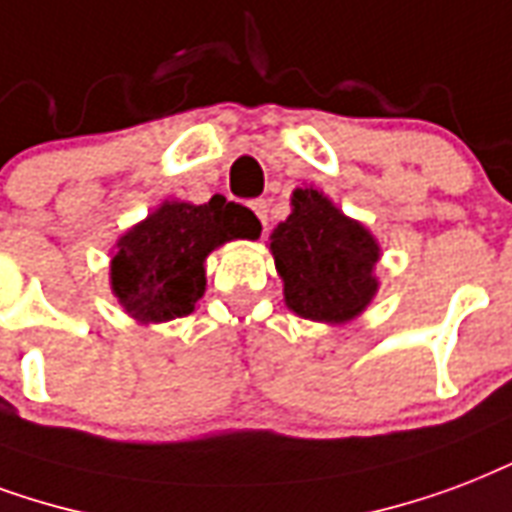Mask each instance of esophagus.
Here are the masks:
<instances>
[{
  "mask_svg": "<svg viewBox=\"0 0 512 512\" xmlns=\"http://www.w3.org/2000/svg\"><path fill=\"white\" fill-rule=\"evenodd\" d=\"M252 209H255V214L260 217V222H263L265 228V225H268V201H263V198H260V201H252Z\"/></svg>",
  "mask_w": 512,
  "mask_h": 512,
  "instance_id": "1",
  "label": "esophagus"
}]
</instances>
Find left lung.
Wrapping results in <instances>:
<instances>
[{"instance_id": "8db88e82", "label": "left lung", "mask_w": 512, "mask_h": 512, "mask_svg": "<svg viewBox=\"0 0 512 512\" xmlns=\"http://www.w3.org/2000/svg\"><path fill=\"white\" fill-rule=\"evenodd\" d=\"M292 212L271 233V255L292 314L346 325L378 295L381 244L314 185L295 187Z\"/></svg>"}]
</instances>
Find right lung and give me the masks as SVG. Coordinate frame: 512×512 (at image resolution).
I'll list each match as a JSON object with an SVG mask.
<instances>
[{"label": "right lung", "mask_w": 512, "mask_h": 512, "mask_svg": "<svg viewBox=\"0 0 512 512\" xmlns=\"http://www.w3.org/2000/svg\"><path fill=\"white\" fill-rule=\"evenodd\" d=\"M260 230L247 206L222 195L201 206L163 201L115 241L109 290L139 325L187 317L206 292V257L228 241H255Z\"/></svg>", "instance_id": "add662e5"}]
</instances>
